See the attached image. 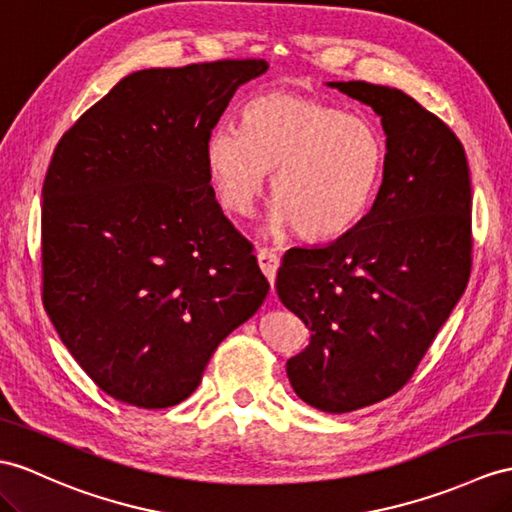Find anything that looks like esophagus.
Here are the masks:
<instances>
[{
	"instance_id": "esophagus-1",
	"label": "esophagus",
	"mask_w": 512,
	"mask_h": 512,
	"mask_svg": "<svg viewBox=\"0 0 512 512\" xmlns=\"http://www.w3.org/2000/svg\"><path fill=\"white\" fill-rule=\"evenodd\" d=\"M256 256H258L260 269H263L267 280L273 284V280H276L278 267H280V256H278L276 252H273V249H267V247H260Z\"/></svg>"
}]
</instances>
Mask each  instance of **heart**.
Returning <instances> with one entry per match:
<instances>
[{
    "label": "heart",
    "instance_id": "b5f03b06",
    "mask_svg": "<svg viewBox=\"0 0 512 512\" xmlns=\"http://www.w3.org/2000/svg\"><path fill=\"white\" fill-rule=\"evenodd\" d=\"M221 204L254 213L273 171V226L302 236L341 234L365 215L378 189L384 141L373 123L317 97L273 91L241 112V130L217 126L204 147Z\"/></svg>",
    "mask_w": 512,
    "mask_h": 512
}]
</instances>
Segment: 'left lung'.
<instances>
[{
	"label": "left lung",
	"mask_w": 512,
	"mask_h": 512,
	"mask_svg": "<svg viewBox=\"0 0 512 512\" xmlns=\"http://www.w3.org/2000/svg\"><path fill=\"white\" fill-rule=\"evenodd\" d=\"M373 108L386 134L369 213L328 245L291 247L280 302L310 343L286 376L323 413H352L397 393L465 293L471 182L456 134L413 97L369 82H328Z\"/></svg>",
	"instance_id": "8db88e82"
}]
</instances>
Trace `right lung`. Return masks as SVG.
Wrapping results in <instances>:
<instances>
[{
    "mask_svg": "<svg viewBox=\"0 0 512 512\" xmlns=\"http://www.w3.org/2000/svg\"><path fill=\"white\" fill-rule=\"evenodd\" d=\"M265 60L143 69L84 112L43 182V304L76 363L139 408L184 402L217 345L265 302L252 243L204 147Z\"/></svg>",
    "mask_w": 512,
    "mask_h": 512,
    "instance_id": "right-lung-1",
    "label": "right lung"
}]
</instances>
